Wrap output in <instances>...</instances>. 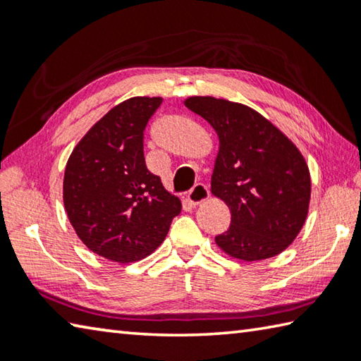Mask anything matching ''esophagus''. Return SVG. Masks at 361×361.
Listing matches in <instances>:
<instances>
[{
  "instance_id": "34e87169",
  "label": "esophagus",
  "mask_w": 361,
  "mask_h": 361,
  "mask_svg": "<svg viewBox=\"0 0 361 361\" xmlns=\"http://www.w3.org/2000/svg\"><path fill=\"white\" fill-rule=\"evenodd\" d=\"M209 195H210V192H209V189H207V186L202 185V183H197V185H195L191 191H189L188 200L192 205H199V204H202L204 200L209 199Z\"/></svg>"
}]
</instances>
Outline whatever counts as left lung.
<instances>
[{
	"instance_id": "1",
	"label": "left lung",
	"mask_w": 361,
	"mask_h": 361,
	"mask_svg": "<svg viewBox=\"0 0 361 361\" xmlns=\"http://www.w3.org/2000/svg\"><path fill=\"white\" fill-rule=\"evenodd\" d=\"M185 105L219 140L212 194L229 207L231 226L215 237L216 245L242 261L282 253L309 212L310 173L302 154L271 121L242 103L189 97Z\"/></svg>"
}]
</instances>
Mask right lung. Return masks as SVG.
Here are the masks:
<instances>
[{"instance_id":"add662e5","label":"right lung","mask_w":361,"mask_h":361,"mask_svg":"<svg viewBox=\"0 0 361 361\" xmlns=\"http://www.w3.org/2000/svg\"><path fill=\"white\" fill-rule=\"evenodd\" d=\"M161 97H132L90 127L66 162L63 205L90 252L140 261L166 239L181 212L178 197L146 169L143 132Z\"/></svg>"}]
</instances>
